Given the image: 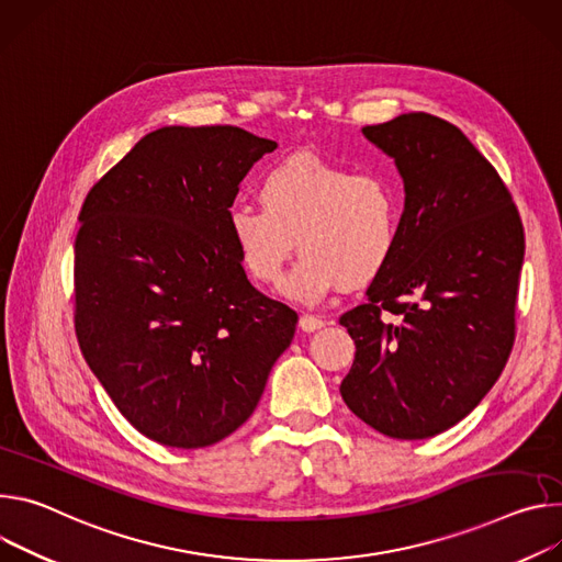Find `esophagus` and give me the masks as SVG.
<instances>
[{"instance_id":"esophagus-1","label":"esophagus","mask_w":562,"mask_h":562,"mask_svg":"<svg viewBox=\"0 0 562 562\" xmlns=\"http://www.w3.org/2000/svg\"><path fill=\"white\" fill-rule=\"evenodd\" d=\"M324 324L326 322L322 317H315V315H301V319H299V328L303 333H315V330L324 328Z\"/></svg>"}]
</instances>
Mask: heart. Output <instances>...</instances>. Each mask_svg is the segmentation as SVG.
Here are the masks:
<instances>
[{"mask_svg": "<svg viewBox=\"0 0 562 562\" xmlns=\"http://www.w3.org/2000/svg\"><path fill=\"white\" fill-rule=\"evenodd\" d=\"M259 203L227 214L232 245L249 277L274 285L296 238L301 257L283 285L292 301L370 285L402 243L404 194L380 171L357 173L315 154H294L263 173Z\"/></svg>", "mask_w": 562, "mask_h": 562, "instance_id": "heart-1", "label": "heart"}]
</instances>
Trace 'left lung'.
I'll return each mask as SVG.
<instances>
[{
  "mask_svg": "<svg viewBox=\"0 0 562 562\" xmlns=\"http://www.w3.org/2000/svg\"><path fill=\"white\" fill-rule=\"evenodd\" d=\"M361 132L397 165L404 227L368 301L339 319L357 346L339 391L368 426L424 440L464 419L509 359L522 221L456 124L417 111Z\"/></svg>",
  "mask_w": 562,
  "mask_h": 562,
  "instance_id": "1",
  "label": "left lung"
}]
</instances>
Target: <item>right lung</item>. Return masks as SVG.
Here are the masks:
<instances>
[{"instance_id":"1","label":"right lung","mask_w":562,"mask_h":562,"mask_svg":"<svg viewBox=\"0 0 562 562\" xmlns=\"http://www.w3.org/2000/svg\"><path fill=\"white\" fill-rule=\"evenodd\" d=\"M274 149L229 124L162 127L80 210V350L117 411L158 445L227 438L294 337L296 313L247 281L227 229L240 180Z\"/></svg>"}]
</instances>
